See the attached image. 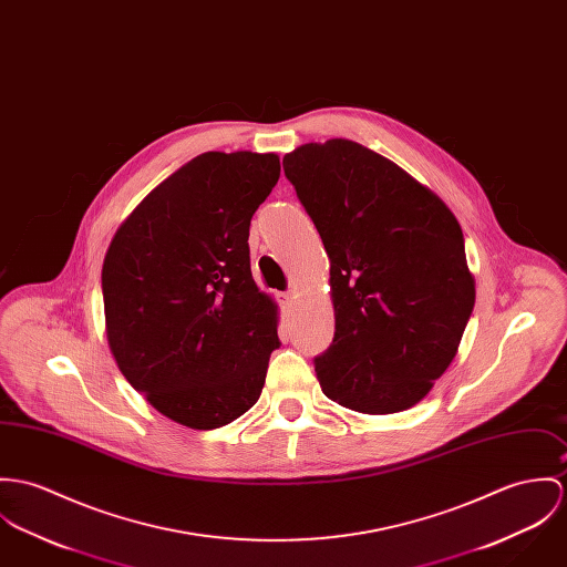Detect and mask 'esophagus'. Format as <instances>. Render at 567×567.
Masks as SVG:
<instances>
[{"instance_id":"34e87169","label":"esophagus","mask_w":567,"mask_h":567,"mask_svg":"<svg viewBox=\"0 0 567 567\" xmlns=\"http://www.w3.org/2000/svg\"><path fill=\"white\" fill-rule=\"evenodd\" d=\"M277 301H279L281 308H288V306L292 303V292H281V295H277Z\"/></svg>"}]
</instances>
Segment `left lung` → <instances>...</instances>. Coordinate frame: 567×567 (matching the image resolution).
Instances as JSON below:
<instances>
[{"label": "left lung", "instance_id": "1", "mask_svg": "<svg viewBox=\"0 0 567 567\" xmlns=\"http://www.w3.org/2000/svg\"><path fill=\"white\" fill-rule=\"evenodd\" d=\"M284 173L331 261L336 333L313 358L324 396L396 413L444 374L474 308L464 234L446 204L360 143H309Z\"/></svg>", "mask_w": 567, "mask_h": 567}]
</instances>
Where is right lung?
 Wrapping results in <instances>:
<instances>
[{"instance_id":"add662e5","label":"right lung","mask_w":567,"mask_h":567,"mask_svg":"<svg viewBox=\"0 0 567 567\" xmlns=\"http://www.w3.org/2000/svg\"><path fill=\"white\" fill-rule=\"evenodd\" d=\"M275 154H207L166 177L114 234L102 268L107 344L166 417L218 429L258 403L279 349L249 227L279 179Z\"/></svg>"}]
</instances>
